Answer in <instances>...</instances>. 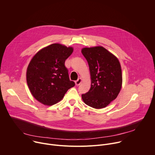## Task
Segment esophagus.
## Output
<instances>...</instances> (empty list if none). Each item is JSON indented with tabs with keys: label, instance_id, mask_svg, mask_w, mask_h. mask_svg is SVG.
Instances as JSON below:
<instances>
[{
	"label": "esophagus",
	"instance_id": "esophagus-1",
	"mask_svg": "<svg viewBox=\"0 0 155 155\" xmlns=\"http://www.w3.org/2000/svg\"><path fill=\"white\" fill-rule=\"evenodd\" d=\"M81 81H82V80H81V78H78L77 81H75V84L77 85V86H78V85H80V83H81Z\"/></svg>",
	"mask_w": 155,
	"mask_h": 155
}]
</instances>
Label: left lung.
Here are the masks:
<instances>
[{"label": "left lung", "instance_id": "8db88e82", "mask_svg": "<svg viewBox=\"0 0 155 155\" xmlns=\"http://www.w3.org/2000/svg\"><path fill=\"white\" fill-rule=\"evenodd\" d=\"M87 61L91 88L81 95L83 102L94 108L107 107L118 96L122 86V72L118 58L102 47L83 48Z\"/></svg>", "mask_w": 155, "mask_h": 155}]
</instances>
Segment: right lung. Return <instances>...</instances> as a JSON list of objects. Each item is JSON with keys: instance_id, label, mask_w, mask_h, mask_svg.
Segmentation results:
<instances>
[{"instance_id": "1", "label": "right lung", "mask_w": 155, "mask_h": 155, "mask_svg": "<svg viewBox=\"0 0 155 155\" xmlns=\"http://www.w3.org/2000/svg\"><path fill=\"white\" fill-rule=\"evenodd\" d=\"M73 51L72 47L53 43L32 58L27 69L26 80L31 94L38 102L46 105H54L75 86L65 66V60Z\"/></svg>"}]
</instances>
